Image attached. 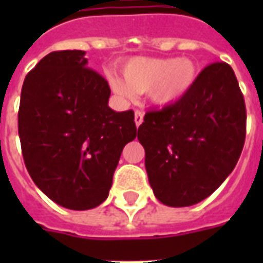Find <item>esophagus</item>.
<instances>
[{"mask_svg":"<svg viewBox=\"0 0 263 263\" xmlns=\"http://www.w3.org/2000/svg\"><path fill=\"white\" fill-rule=\"evenodd\" d=\"M142 123H143V111H142V110H135V124H136V127H139V125Z\"/></svg>","mask_w":263,"mask_h":263,"instance_id":"obj_1","label":"esophagus"}]
</instances>
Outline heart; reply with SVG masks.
I'll return each instance as SVG.
<instances>
[{"label": "heart", "instance_id": "b5f03b06", "mask_svg": "<svg viewBox=\"0 0 263 263\" xmlns=\"http://www.w3.org/2000/svg\"><path fill=\"white\" fill-rule=\"evenodd\" d=\"M124 80L109 73L111 90L123 99L135 92L148 91L156 106L166 107L179 102L191 90L198 78V68L191 59H146L136 57L123 67Z\"/></svg>", "mask_w": 263, "mask_h": 263}]
</instances>
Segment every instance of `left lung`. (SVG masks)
I'll use <instances>...</instances> for the list:
<instances>
[{
    "label": "left lung",
    "mask_w": 263,
    "mask_h": 263,
    "mask_svg": "<svg viewBox=\"0 0 263 263\" xmlns=\"http://www.w3.org/2000/svg\"><path fill=\"white\" fill-rule=\"evenodd\" d=\"M246 120L235 72L222 61L204 68L179 102L148 110L138 139L157 199L184 208L212 195L239 161Z\"/></svg>",
    "instance_id": "1"
}]
</instances>
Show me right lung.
Listing matches in <instances>:
<instances>
[{"label": "right lung", "mask_w": 263, "mask_h": 263, "mask_svg": "<svg viewBox=\"0 0 263 263\" xmlns=\"http://www.w3.org/2000/svg\"><path fill=\"white\" fill-rule=\"evenodd\" d=\"M83 50L51 51L27 73L18 107L26 168L63 208L106 199L124 146L136 138L134 111L107 106L110 87Z\"/></svg>", "instance_id": "right-lung-1"}]
</instances>
